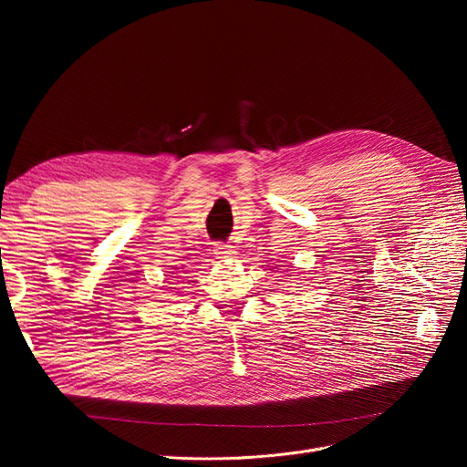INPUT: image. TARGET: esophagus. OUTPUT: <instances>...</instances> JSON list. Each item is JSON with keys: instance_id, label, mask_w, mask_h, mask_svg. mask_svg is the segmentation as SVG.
<instances>
[{"instance_id": "34e87169", "label": "esophagus", "mask_w": 467, "mask_h": 467, "mask_svg": "<svg viewBox=\"0 0 467 467\" xmlns=\"http://www.w3.org/2000/svg\"><path fill=\"white\" fill-rule=\"evenodd\" d=\"M215 255L219 259H229L234 255V250L233 246H229V244H219V246H215Z\"/></svg>"}]
</instances>
